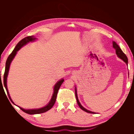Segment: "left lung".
Listing matches in <instances>:
<instances>
[{
	"mask_svg": "<svg viewBox=\"0 0 134 134\" xmlns=\"http://www.w3.org/2000/svg\"><path fill=\"white\" fill-rule=\"evenodd\" d=\"M112 43H113V47L116 50V54L117 55V56H118V57L119 58H120L121 59H122L124 61V62L126 64V65H127V64H128V59H127V58L126 55L124 53L123 51H122V50H121V48H120V47H119V46L115 41H113ZM75 97H76V101H77V103H78L79 107L81 109H82V110L84 111L85 112H86L90 113H96L95 112H93L90 111H89V110H87V109L84 108L82 106V105H81L80 103L79 102V101L78 100V96H77V93H76L77 92H76V87H75Z\"/></svg>",
	"mask_w": 134,
	"mask_h": 134,
	"instance_id": "1",
	"label": "left lung"
}]
</instances>
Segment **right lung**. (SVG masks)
I'll return each instance as SVG.
<instances>
[{
    "instance_id": "obj_1",
    "label": "right lung",
    "mask_w": 134,
    "mask_h": 134,
    "mask_svg": "<svg viewBox=\"0 0 134 134\" xmlns=\"http://www.w3.org/2000/svg\"><path fill=\"white\" fill-rule=\"evenodd\" d=\"M36 39V38L34 37V36H27V37L23 38L22 40H21V41H20L17 43V45L15 46L14 49L13 50V51L12 52V53L9 55L8 58V59L7 60V62L5 63V72H4V78H3L4 86V87L5 88V90L7 91L9 99L14 104H15L14 103L13 100H12V99L10 98V95L9 94L8 90V88H7V76H8V72H9V70L10 65L11 62H12V60H13V59L15 57V56L16 54H17V51L20 49V48H21L22 47H23L24 45L26 44L27 43L30 42L34 41ZM64 81V80L63 79H62L60 80L59 81H58V82L56 83V84L54 86V93H53V94H52V98L49 102V103H48L46 106H44L42 108H38V109H25L22 108L18 106L19 108L21 109V110H22L23 112H25V113H28V114H30V115L39 114V113H42L48 111L52 107H53V106L54 105V104L55 103V101H56V97H57L58 92L59 91V90L60 86H62V84L63 83Z\"/></svg>"
}]
</instances>
